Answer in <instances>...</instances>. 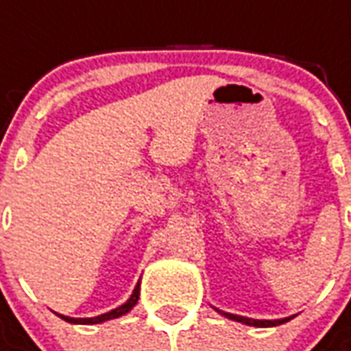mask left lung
Instances as JSON below:
<instances>
[{"label":"left lung","instance_id":"left-lung-1","mask_svg":"<svg viewBox=\"0 0 351 351\" xmlns=\"http://www.w3.org/2000/svg\"><path fill=\"white\" fill-rule=\"evenodd\" d=\"M220 312V310H218ZM223 316L229 317V319H235V322H241V324L246 325H254V327H274V325H282L289 322L291 317H284V319H252V317H244V316H235V314H228V312H221Z\"/></svg>","mask_w":351,"mask_h":351}]
</instances>
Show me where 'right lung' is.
I'll use <instances>...</instances> for the list:
<instances>
[{
    "mask_svg": "<svg viewBox=\"0 0 351 351\" xmlns=\"http://www.w3.org/2000/svg\"><path fill=\"white\" fill-rule=\"evenodd\" d=\"M138 301V284L137 287L133 289V295L130 297V301L123 302L122 306H118V308L110 310L107 314H101V316H95V317H67V316H60L62 319L65 322H69V324H101V322H107V319H112V317H120L123 314H128Z\"/></svg>",
    "mask_w": 351,
    "mask_h": 351,
    "instance_id": "1",
    "label": "right lung"
}]
</instances>
